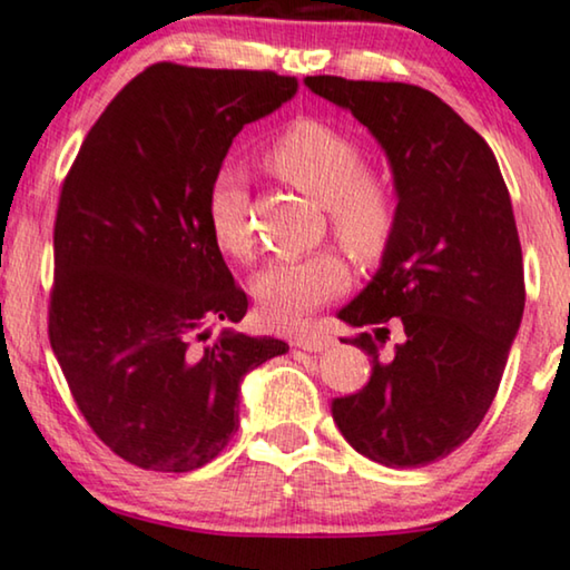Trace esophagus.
Instances as JSON below:
<instances>
[{
  "label": "esophagus",
  "mask_w": 570,
  "mask_h": 570,
  "mask_svg": "<svg viewBox=\"0 0 570 570\" xmlns=\"http://www.w3.org/2000/svg\"><path fill=\"white\" fill-rule=\"evenodd\" d=\"M293 345L301 350H311V353H318V350L332 347L334 337L326 332H308V334H298V337H293Z\"/></svg>",
  "instance_id": "34e87169"
}]
</instances>
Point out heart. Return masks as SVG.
Masks as SVG:
<instances>
[{"instance_id":"1","label":"heart","mask_w":570,"mask_h":570,"mask_svg":"<svg viewBox=\"0 0 570 570\" xmlns=\"http://www.w3.org/2000/svg\"><path fill=\"white\" fill-rule=\"evenodd\" d=\"M264 163L295 189L322 202L334 238L357 262L386 254L396 230V191L376 170L365 168V147L330 121L301 116L264 150ZM205 217L220 252L236 259L252 254L248 186L238 168L217 170L207 189ZM345 259L332 248L277 259L254 277V298L267 322L298 326L318 306L347 291Z\"/></svg>"}]
</instances>
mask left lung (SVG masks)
<instances>
[{"label": "left lung", "mask_w": 570, "mask_h": 570, "mask_svg": "<svg viewBox=\"0 0 570 570\" xmlns=\"http://www.w3.org/2000/svg\"><path fill=\"white\" fill-rule=\"evenodd\" d=\"M347 108L392 163L396 230L368 287L340 311L371 357L361 392L332 417L384 466H425L470 439L493 404L524 314V262L511 197L485 139L431 90L306 77ZM394 323L403 342L381 346Z\"/></svg>", "instance_id": "1"}]
</instances>
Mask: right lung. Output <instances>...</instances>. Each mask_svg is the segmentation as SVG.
<instances>
[{"mask_svg": "<svg viewBox=\"0 0 570 570\" xmlns=\"http://www.w3.org/2000/svg\"><path fill=\"white\" fill-rule=\"evenodd\" d=\"M295 90L269 69L158 61L106 106L61 184L51 350L92 433L139 470L213 462L238 428L240 381L287 353L205 330L248 308L205 199L233 137Z\"/></svg>", "mask_w": 570, "mask_h": 570, "instance_id": "obj_1", "label": "right lung"}]
</instances>
